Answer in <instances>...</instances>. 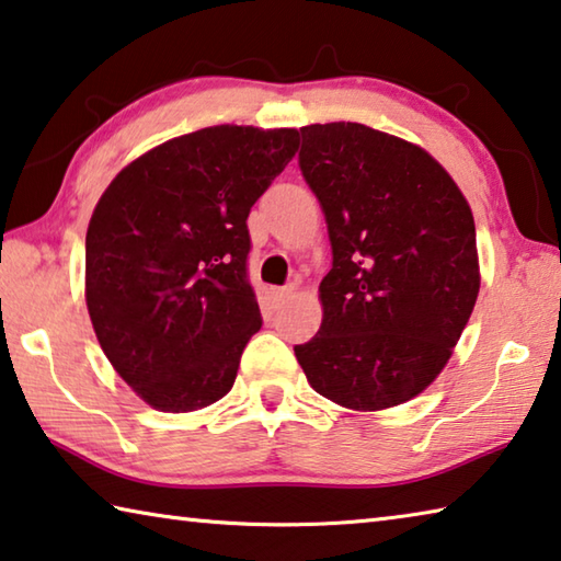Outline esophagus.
Instances as JSON below:
<instances>
[{"instance_id":"34e87169","label":"esophagus","mask_w":561,"mask_h":561,"mask_svg":"<svg viewBox=\"0 0 561 561\" xmlns=\"http://www.w3.org/2000/svg\"><path fill=\"white\" fill-rule=\"evenodd\" d=\"M294 294V287H277V289H272V304L274 307H282L284 301H287L289 297Z\"/></svg>"}]
</instances>
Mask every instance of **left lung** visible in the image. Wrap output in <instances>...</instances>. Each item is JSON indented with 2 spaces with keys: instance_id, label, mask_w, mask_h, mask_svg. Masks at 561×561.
Masks as SVG:
<instances>
[{
  "instance_id": "left-lung-1",
  "label": "left lung",
  "mask_w": 561,
  "mask_h": 561,
  "mask_svg": "<svg viewBox=\"0 0 561 561\" xmlns=\"http://www.w3.org/2000/svg\"><path fill=\"white\" fill-rule=\"evenodd\" d=\"M299 168L334 254L321 327L294 346L299 366L354 411L411 401L448 364L478 299L470 205L423 148L364 123L304 126Z\"/></svg>"
}]
</instances>
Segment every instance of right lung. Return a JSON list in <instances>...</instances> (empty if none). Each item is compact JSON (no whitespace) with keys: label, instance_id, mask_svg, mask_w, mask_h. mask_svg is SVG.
I'll return each mask as SVG.
<instances>
[{"label":"right lung","instance_id":"1","mask_svg":"<svg viewBox=\"0 0 561 561\" xmlns=\"http://www.w3.org/2000/svg\"><path fill=\"white\" fill-rule=\"evenodd\" d=\"M297 148L294 128H203L133 160L101 195L87 232L89 317L111 366L158 411L230 393L262 327L247 217Z\"/></svg>","mask_w":561,"mask_h":561}]
</instances>
